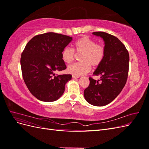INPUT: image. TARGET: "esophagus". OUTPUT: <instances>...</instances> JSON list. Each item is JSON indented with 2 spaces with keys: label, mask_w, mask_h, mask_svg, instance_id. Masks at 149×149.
I'll return each mask as SVG.
<instances>
[{
  "label": "esophagus",
  "mask_w": 149,
  "mask_h": 149,
  "mask_svg": "<svg viewBox=\"0 0 149 149\" xmlns=\"http://www.w3.org/2000/svg\"><path fill=\"white\" fill-rule=\"evenodd\" d=\"M72 78H74V79H76V78H78L79 76H76L75 75H72Z\"/></svg>",
  "instance_id": "esophagus-1"
}]
</instances>
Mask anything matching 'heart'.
Masks as SVG:
<instances>
[{"label": "heart", "mask_w": 149, "mask_h": 149, "mask_svg": "<svg viewBox=\"0 0 149 149\" xmlns=\"http://www.w3.org/2000/svg\"><path fill=\"white\" fill-rule=\"evenodd\" d=\"M75 52L81 54L80 60L82 62L76 63L68 67L69 73L80 76L87 73L93 66L100 65L105 55V48L102 45L96 44L94 40L88 37H83L78 39L74 43ZM74 50L69 47H66L62 50L61 58L65 63L70 64L75 57Z\"/></svg>", "instance_id": "obj_1"}]
</instances>
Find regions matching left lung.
<instances>
[{"label": "left lung", "instance_id": "8db88e82", "mask_svg": "<svg viewBox=\"0 0 149 149\" xmlns=\"http://www.w3.org/2000/svg\"><path fill=\"white\" fill-rule=\"evenodd\" d=\"M93 34L102 38L105 55L93 73L100 76V79L89 78L90 83L84 91V96L90 104L104 106L113 101L124 87L128 76L129 55L124 45L114 36L102 31Z\"/></svg>", "mask_w": 149, "mask_h": 149}]
</instances>
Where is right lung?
I'll list each match as a JSON object with an SVG mask.
<instances>
[{"label":"right lung","mask_w":149,"mask_h":149,"mask_svg":"<svg viewBox=\"0 0 149 149\" xmlns=\"http://www.w3.org/2000/svg\"><path fill=\"white\" fill-rule=\"evenodd\" d=\"M73 38L48 32L35 36L26 44L20 59L24 82L30 92L44 102L58 100L65 91L71 74L55 75L66 68L62 60V50Z\"/></svg>","instance_id":"1"}]
</instances>
